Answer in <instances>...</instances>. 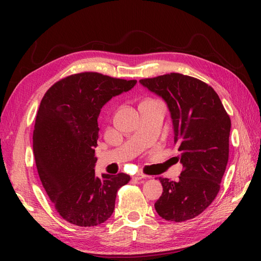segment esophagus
<instances>
[{
    "label": "esophagus",
    "instance_id": "34e87169",
    "mask_svg": "<svg viewBox=\"0 0 261 261\" xmlns=\"http://www.w3.org/2000/svg\"><path fill=\"white\" fill-rule=\"evenodd\" d=\"M148 177H149V176H147V175L143 174V173H136V174L133 176V179L139 180V179H146V178H148Z\"/></svg>",
    "mask_w": 261,
    "mask_h": 261
}]
</instances>
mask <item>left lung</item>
<instances>
[{"instance_id": "1", "label": "left lung", "mask_w": 261, "mask_h": 261, "mask_svg": "<svg viewBox=\"0 0 261 261\" xmlns=\"http://www.w3.org/2000/svg\"><path fill=\"white\" fill-rule=\"evenodd\" d=\"M167 103L183 172L177 181L159 177L154 203L161 218L183 222L215 200L228 160L231 120L217 92L194 77L171 73L139 81Z\"/></svg>"}]
</instances>
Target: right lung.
<instances>
[{"instance_id":"obj_1","label":"right lung","mask_w":261,"mask_h":261,"mask_svg":"<svg viewBox=\"0 0 261 261\" xmlns=\"http://www.w3.org/2000/svg\"><path fill=\"white\" fill-rule=\"evenodd\" d=\"M137 81L99 73L70 75L45 92L36 117L34 153L41 183L60 216L78 226H94L112 216L117 191L130 177L94 173L98 117L113 97Z\"/></svg>"}]
</instances>
